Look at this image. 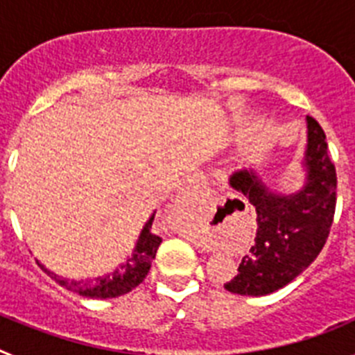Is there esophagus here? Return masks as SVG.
<instances>
[{
  "instance_id": "obj_1",
  "label": "esophagus",
  "mask_w": 355,
  "mask_h": 355,
  "mask_svg": "<svg viewBox=\"0 0 355 355\" xmlns=\"http://www.w3.org/2000/svg\"><path fill=\"white\" fill-rule=\"evenodd\" d=\"M199 180H202V175H199V178H197V181H199Z\"/></svg>"
}]
</instances>
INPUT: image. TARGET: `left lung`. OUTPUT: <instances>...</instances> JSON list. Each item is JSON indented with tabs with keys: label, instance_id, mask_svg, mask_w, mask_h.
Returning <instances> with one entry per match:
<instances>
[{
	"label": "left lung",
	"instance_id": "8db88e82",
	"mask_svg": "<svg viewBox=\"0 0 355 355\" xmlns=\"http://www.w3.org/2000/svg\"><path fill=\"white\" fill-rule=\"evenodd\" d=\"M306 128L300 190L277 192L254 168H241L229 178V184L256 208L258 222L249 254L241 259L238 274L224 284L231 293H274L302 274L324 249L336 208V168L322 126L307 115Z\"/></svg>",
	"mask_w": 355,
	"mask_h": 355
}]
</instances>
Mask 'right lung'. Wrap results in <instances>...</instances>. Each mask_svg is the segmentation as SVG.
<instances>
[{"label":"right lung","instance_id":"obj_1","mask_svg":"<svg viewBox=\"0 0 355 355\" xmlns=\"http://www.w3.org/2000/svg\"><path fill=\"white\" fill-rule=\"evenodd\" d=\"M153 220H155V213L149 216V220L146 222V225L140 231L139 240L135 243V249L131 252V256H128L126 261L121 263L110 274L76 281V279L62 277V275L48 270L42 263H37L60 286L67 288V290L74 291V293L81 295V297H89V299H114V297H121V295L130 293L133 288L139 286L144 279H146V275L149 274L153 259L156 256V250H158L159 243H162V238L156 236L150 231Z\"/></svg>","mask_w":355,"mask_h":355}]
</instances>
